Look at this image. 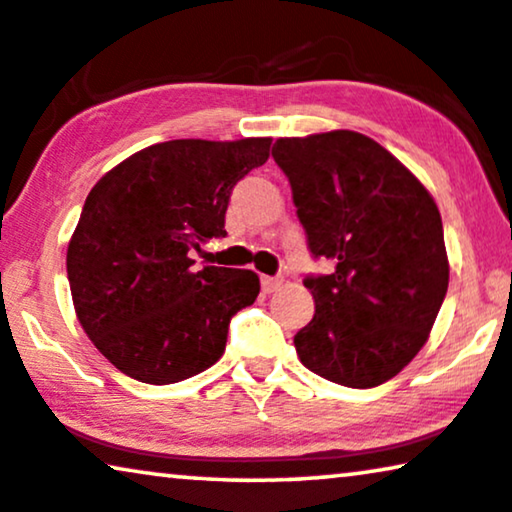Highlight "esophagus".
Returning <instances> with one entry per match:
<instances>
[{"mask_svg":"<svg viewBox=\"0 0 512 512\" xmlns=\"http://www.w3.org/2000/svg\"><path fill=\"white\" fill-rule=\"evenodd\" d=\"M280 285H283V278H273V276H264V278H262V290H264V294L278 292Z\"/></svg>","mask_w":512,"mask_h":512,"instance_id":"1","label":"esophagus"}]
</instances>
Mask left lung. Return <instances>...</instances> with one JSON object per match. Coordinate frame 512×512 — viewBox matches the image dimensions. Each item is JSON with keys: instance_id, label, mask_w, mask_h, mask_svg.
Listing matches in <instances>:
<instances>
[{"instance_id": "8db88e82", "label": "left lung", "mask_w": 512, "mask_h": 512, "mask_svg": "<svg viewBox=\"0 0 512 512\" xmlns=\"http://www.w3.org/2000/svg\"><path fill=\"white\" fill-rule=\"evenodd\" d=\"M273 160L292 187L315 259V315L294 336L301 364L331 383L378 387L413 359L448 292L436 201L369 136L336 129L278 139Z\"/></svg>"}]
</instances>
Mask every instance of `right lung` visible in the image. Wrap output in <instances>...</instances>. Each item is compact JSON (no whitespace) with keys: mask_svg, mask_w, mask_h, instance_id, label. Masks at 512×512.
<instances>
[{"mask_svg":"<svg viewBox=\"0 0 512 512\" xmlns=\"http://www.w3.org/2000/svg\"><path fill=\"white\" fill-rule=\"evenodd\" d=\"M271 139H176L127 157L92 187L67 250L78 322L125 376L169 385L213 366L229 322L259 294L257 273L194 271L220 239L234 185L269 160Z\"/></svg>","mask_w":512,"mask_h":512,"instance_id":"1","label":"right lung"}]
</instances>
